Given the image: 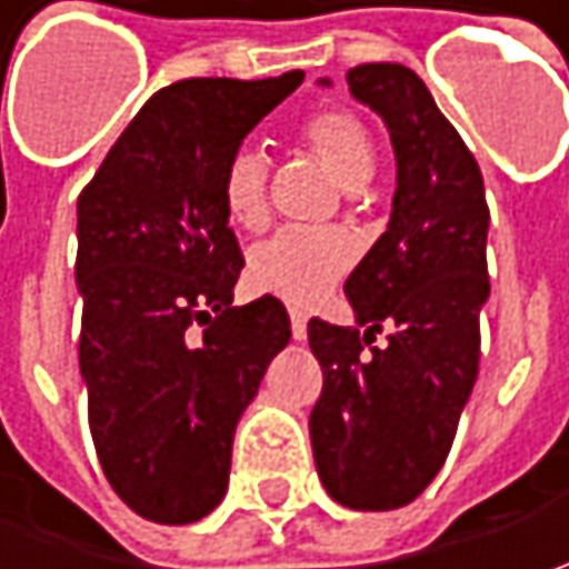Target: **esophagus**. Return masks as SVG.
<instances>
[{"label":"esophagus","instance_id":"esophagus-1","mask_svg":"<svg viewBox=\"0 0 569 569\" xmlns=\"http://www.w3.org/2000/svg\"><path fill=\"white\" fill-rule=\"evenodd\" d=\"M291 332L297 341L307 339V313L303 310H291Z\"/></svg>","mask_w":569,"mask_h":569}]
</instances>
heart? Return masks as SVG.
<instances>
[{
    "instance_id": "obj_1",
    "label": "heart",
    "mask_w": 569,
    "mask_h": 569,
    "mask_svg": "<svg viewBox=\"0 0 569 569\" xmlns=\"http://www.w3.org/2000/svg\"><path fill=\"white\" fill-rule=\"evenodd\" d=\"M300 142L336 173L341 187H361L373 170L370 132L351 110L329 107L300 126ZM269 164L256 148H237L221 173V202L233 224L256 230L269 218ZM355 259V240L336 228H284L250 256L259 288L288 303H313Z\"/></svg>"
}]
</instances>
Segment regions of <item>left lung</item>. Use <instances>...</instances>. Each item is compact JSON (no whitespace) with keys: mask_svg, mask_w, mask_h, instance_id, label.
I'll use <instances>...</instances> for the list:
<instances>
[{"mask_svg":"<svg viewBox=\"0 0 569 569\" xmlns=\"http://www.w3.org/2000/svg\"><path fill=\"white\" fill-rule=\"evenodd\" d=\"M345 78L389 129L396 196L389 228L345 281L358 326H307L322 367L310 440L332 500L396 510L443 469L478 377L491 211L478 161L421 78L399 62ZM382 328L387 345L373 346Z\"/></svg>","mask_w":569,"mask_h":569,"instance_id":"left-lung-1","label":"left lung"}]
</instances>
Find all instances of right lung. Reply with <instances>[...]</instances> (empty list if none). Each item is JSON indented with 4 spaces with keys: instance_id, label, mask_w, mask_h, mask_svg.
Wrapping results in <instances>:
<instances>
[{
    "instance_id": "right-lung-1",
    "label": "right lung",
    "mask_w": 569,
    "mask_h": 569,
    "mask_svg": "<svg viewBox=\"0 0 569 569\" xmlns=\"http://www.w3.org/2000/svg\"><path fill=\"white\" fill-rule=\"evenodd\" d=\"M303 81L187 78L126 126L78 196V363L100 469L151 522L187 526L228 491L243 408L291 339L278 297L233 303L243 252L221 173Z\"/></svg>"
}]
</instances>
